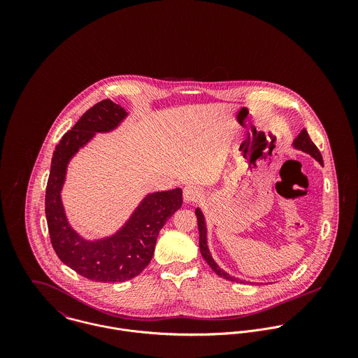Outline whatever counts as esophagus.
Here are the masks:
<instances>
[{
    "label": "esophagus",
    "instance_id": "esophagus-1",
    "mask_svg": "<svg viewBox=\"0 0 358 358\" xmlns=\"http://www.w3.org/2000/svg\"><path fill=\"white\" fill-rule=\"evenodd\" d=\"M201 197H203L201 189L197 187V186H194V185H187V186L183 189V199H185V201L189 203V204L197 203Z\"/></svg>",
    "mask_w": 358,
    "mask_h": 358
}]
</instances>
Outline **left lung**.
Wrapping results in <instances>:
<instances>
[{"instance_id": "1", "label": "left lung", "mask_w": 358, "mask_h": 358, "mask_svg": "<svg viewBox=\"0 0 358 358\" xmlns=\"http://www.w3.org/2000/svg\"><path fill=\"white\" fill-rule=\"evenodd\" d=\"M294 148L298 149V150H302L303 153L310 154L315 161H318L321 165H324L322 162V155L320 153V150L317 149V146L311 142L308 134H307L306 129H302L301 134L295 138L294 141ZM196 216H197V222H199V231H200V251H201V255L205 259V262L208 263V266L222 278L224 280H229V281H236V282H245V281H241L233 275H230L229 273H226L224 270H222L216 262L213 260V257L209 252V248H208V241H206V224H205V217L203 210L200 208L196 209ZM251 284V282H250Z\"/></svg>"}]
</instances>
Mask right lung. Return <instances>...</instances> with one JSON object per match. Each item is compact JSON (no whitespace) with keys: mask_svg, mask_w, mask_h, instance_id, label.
Returning <instances> with one entry per match:
<instances>
[{"mask_svg":"<svg viewBox=\"0 0 358 358\" xmlns=\"http://www.w3.org/2000/svg\"><path fill=\"white\" fill-rule=\"evenodd\" d=\"M128 113L106 99L96 103L66 132L52 157L45 192V215L52 247L59 259L88 280L122 282L139 275L153 257L155 241L165 222L182 206V189L148 194L114 234L87 240L69 223L62 189L70 159L96 134L114 131Z\"/></svg>","mask_w":358,"mask_h":358,"instance_id":"right-lung-1","label":"right lung"}]
</instances>
